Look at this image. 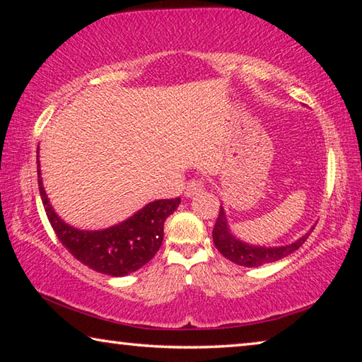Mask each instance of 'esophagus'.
Instances as JSON below:
<instances>
[{
  "label": "esophagus",
  "mask_w": 362,
  "mask_h": 362,
  "mask_svg": "<svg viewBox=\"0 0 362 362\" xmlns=\"http://www.w3.org/2000/svg\"><path fill=\"white\" fill-rule=\"evenodd\" d=\"M206 183L203 179H192L185 187V196H188V198H192V196L201 193L204 189Z\"/></svg>",
  "instance_id": "esophagus-1"
}]
</instances>
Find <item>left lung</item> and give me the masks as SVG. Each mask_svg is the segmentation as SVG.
Instances as JSON below:
<instances>
[{"label": "left lung", "instance_id": "1", "mask_svg": "<svg viewBox=\"0 0 362 362\" xmlns=\"http://www.w3.org/2000/svg\"><path fill=\"white\" fill-rule=\"evenodd\" d=\"M310 233H306L305 236L300 238V240H297L296 243L287 244V246H279V247L250 246V244L236 240V238L231 235L228 230V223H226L225 211L223 207L220 206L217 222L214 225V230H212V240H214V244H216V247L218 249V252L230 262L241 267H260L263 263L276 262L292 254L293 250H297L306 241V238L310 236Z\"/></svg>", "mask_w": 362, "mask_h": 362}]
</instances>
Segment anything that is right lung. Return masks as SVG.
<instances>
[{"label": "right lung", "instance_id": "1", "mask_svg": "<svg viewBox=\"0 0 362 362\" xmlns=\"http://www.w3.org/2000/svg\"><path fill=\"white\" fill-rule=\"evenodd\" d=\"M38 187L49 223L62 246L83 265L108 276H124L148 263L163 244L164 222L180 204V198L158 199L119 225L84 231L66 225L52 211L42 188L40 161Z\"/></svg>", "mask_w": 362, "mask_h": 362}]
</instances>
